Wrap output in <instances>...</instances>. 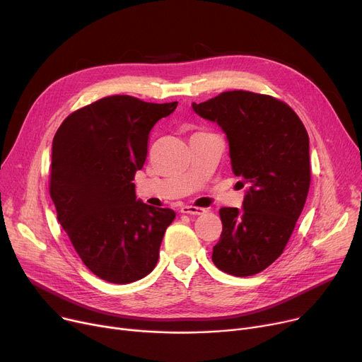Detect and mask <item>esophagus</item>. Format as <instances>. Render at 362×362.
Returning <instances> with one entry per match:
<instances>
[{"instance_id": "34e87169", "label": "esophagus", "mask_w": 362, "mask_h": 362, "mask_svg": "<svg viewBox=\"0 0 362 362\" xmlns=\"http://www.w3.org/2000/svg\"><path fill=\"white\" fill-rule=\"evenodd\" d=\"M180 213L182 214H191V216H201L205 213L204 208H198V206H191V205H186L180 208Z\"/></svg>"}]
</instances>
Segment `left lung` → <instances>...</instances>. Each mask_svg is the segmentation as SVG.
<instances>
[{
	"label": "left lung",
	"instance_id": "left-lung-1",
	"mask_svg": "<svg viewBox=\"0 0 362 362\" xmlns=\"http://www.w3.org/2000/svg\"><path fill=\"white\" fill-rule=\"evenodd\" d=\"M192 108L226 133L233 173L248 185L240 210H220L213 262L232 276L257 274L281 255L305 205L308 133L288 104L269 95L229 90Z\"/></svg>",
	"mask_w": 362,
	"mask_h": 362
}]
</instances>
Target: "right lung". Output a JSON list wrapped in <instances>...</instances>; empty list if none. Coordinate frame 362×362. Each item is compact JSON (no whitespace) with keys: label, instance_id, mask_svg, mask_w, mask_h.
<instances>
[{"label":"right lung","instance_id":"obj_1","mask_svg":"<svg viewBox=\"0 0 362 362\" xmlns=\"http://www.w3.org/2000/svg\"><path fill=\"white\" fill-rule=\"evenodd\" d=\"M177 103L112 95L71 112L52 141L49 194L57 218L86 267L126 284L154 270L176 213L136 199L148 135Z\"/></svg>","mask_w":362,"mask_h":362}]
</instances>
